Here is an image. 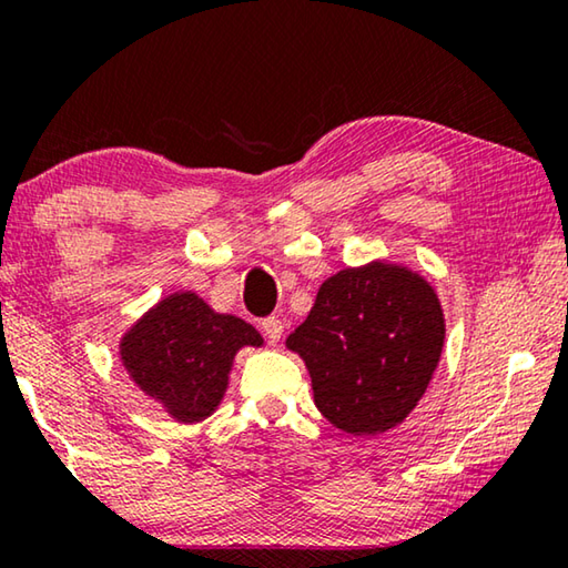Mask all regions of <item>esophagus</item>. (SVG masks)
<instances>
[{"label":"esophagus","instance_id":"esophagus-1","mask_svg":"<svg viewBox=\"0 0 568 568\" xmlns=\"http://www.w3.org/2000/svg\"><path fill=\"white\" fill-rule=\"evenodd\" d=\"M260 328H262V334H265V338L270 344H277L281 342V336H283V321L281 318H265L260 324Z\"/></svg>","mask_w":568,"mask_h":568}]
</instances>
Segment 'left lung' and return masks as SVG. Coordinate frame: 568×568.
Wrapping results in <instances>:
<instances>
[{
	"mask_svg": "<svg viewBox=\"0 0 568 568\" xmlns=\"http://www.w3.org/2000/svg\"><path fill=\"white\" fill-rule=\"evenodd\" d=\"M436 287L403 262L372 260L321 283L285 346L306 362L313 400L352 436H377L410 416L444 352Z\"/></svg>",
	"mask_w": 568,
	"mask_h": 568,
	"instance_id": "left-lung-1",
	"label": "left lung"
}]
</instances>
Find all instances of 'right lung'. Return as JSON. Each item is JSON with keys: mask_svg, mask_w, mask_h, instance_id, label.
Wrapping results in <instances>:
<instances>
[{"mask_svg": "<svg viewBox=\"0 0 568 568\" xmlns=\"http://www.w3.org/2000/svg\"><path fill=\"white\" fill-rule=\"evenodd\" d=\"M247 321L219 313L193 291L148 308L120 338V362L140 393L178 423L209 418L224 400L236 352L262 346Z\"/></svg>", "mask_w": 568, "mask_h": 568, "instance_id": "add662e5", "label": "right lung"}]
</instances>
